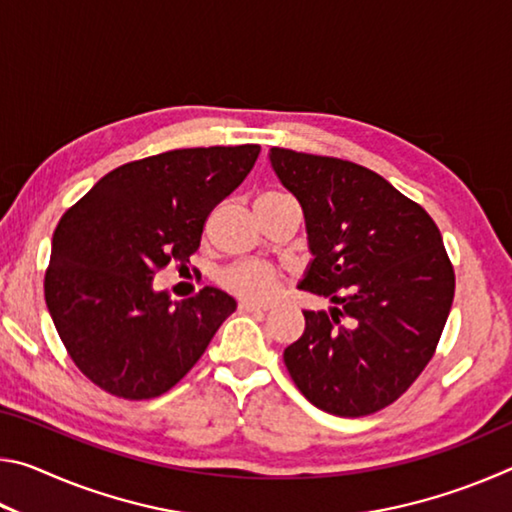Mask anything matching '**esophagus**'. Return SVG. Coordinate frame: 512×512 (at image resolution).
Listing matches in <instances>:
<instances>
[{
    "label": "esophagus",
    "instance_id": "34e87169",
    "mask_svg": "<svg viewBox=\"0 0 512 512\" xmlns=\"http://www.w3.org/2000/svg\"><path fill=\"white\" fill-rule=\"evenodd\" d=\"M239 309L241 311H250V314H266V311H268V307L253 305V302H239Z\"/></svg>",
    "mask_w": 512,
    "mask_h": 512
}]
</instances>
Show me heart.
<instances>
[{"label":"heart","instance_id":"b5f03b06","mask_svg":"<svg viewBox=\"0 0 512 512\" xmlns=\"http://www.w3.org/2000/svg\"><path fill=\"white\" fill-rule=\"evenodd\" d=\"M287 196L282 192H266L257 198V201H268V198H280ZM221 287L232 293V296L241 298L244 302H268L275 298L277 289H280V275H277L275 268L259 264V262H244L235 264L219 275Z\"/></svg>","mask_w":512,"mask_h":512}]
</instances>
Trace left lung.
<instances>
[{
    "instance_id": "obj_1",
    "label": "left lung",
    "mask_w": 512,
    "mask_h": 512,
    "mask_svg": "<svg viewBox=\"0 0 512 512\" xmlns=\"http://www.w3.org/2000/svg\"><path fill=\"white\" fill-rule=\"evenodd\" d=\"M268 158L305 214L314 259L298 289L332 302L305 311V332L284 350L289 375L327 413H375L418 379L452 309L438 225L361 164L277 146Z\"/></svg>"
}]
</instances>
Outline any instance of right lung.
Masks as SVG:
<instances>
[{"instance_id": "add662e5", "label": "right lung", "mask_w": 512, "mask_h": 512, "mask_svg": "<svg viewBox=\"0 0 512 512\" xmlns=\"http://www.w3.org/2000/svg\"><path fill=\"white\" fill-rule=\"evenodd\" d=\"M259 144L176 149L121 164L63 214L51 241L45 300L69 357L124 400L176 386L237 309L205 287L171 302L153 277L201 246L207 216L244 183Z\"/></svg>"}]
</instances>
